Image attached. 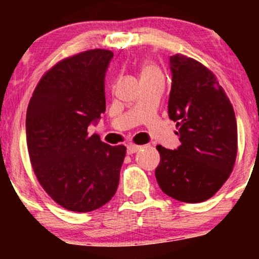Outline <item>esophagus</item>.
<instances>
[{
	"label": "esophagus",
	"instance_id": "34e87169",
	"mask_svg": "<svg viewBox=\"0 0 259 259\" xmlns=\"http://www.w3.org/2000/svg\"><path fill=\"white\" fill-rule=\"evenodd\" d=\"M140 148H141V146H138V145L130 144V145H127V146H126V152H127V154H133V153L138 152Z\"/></svg>",
	"mask_w": 259,
	"mask_h": 259
}]
</instances>
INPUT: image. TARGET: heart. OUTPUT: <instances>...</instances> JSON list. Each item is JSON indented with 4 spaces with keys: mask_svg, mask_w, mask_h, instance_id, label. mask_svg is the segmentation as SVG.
<instances>
[{
    "mask_svg": "<svg viewBox=\"0 0 259 259\" xmlns=\"http://www.w3.org/2000/svg\"><path fill=\"white\" fill-rule=\"evenodd\" d=\"M156 74H159L158 68L152 63H146L142 67L141 69V78L142 76H150V75H156Z\"/></svg>",
    "mask_w": 259,
    "mask_h": 259,
    "instance_id": "heart-1",
    "label": "heart"
}]
</instances>
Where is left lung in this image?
<instances>
[{
	"mask_svg": "<svg viewBox=\"0 0 259 259\" xmlns=\"http://www.w3.org/2000/svg\"><path fill=\"white\" fill-rule=\"evenodd\" d=\"M173 75L169 118L177 123L181 145L157 146L160 162L156 179L174 200L198 203L210 198L234 169L237 154L235 112L215 75L187 56H171Z\"/></svg>",
	"mask_w": 259,
	"mask_h": 259,
	"instance_id": "1",
	"label": "left lung"
}]
</instances>
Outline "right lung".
Returning <instances> with one entry per match:
<instances>
[{"label": "right lung", "mask_w": 259, "mask_h": 259, "mask_svg": "<svg viewBox=\"0 0 259 259\" xmlns=\"http://www.w3.org/2000/svg\"><path fill=\"white\" fill-rule=\"evenodd\" d=\"M113 52L89 50L47 70L26 111V145L37 181L56 203L86 213L114 196L126 147L89 135L106 111L105 75Z\"/></svg>", "instance_id": "add662e5"}]
</instances>
